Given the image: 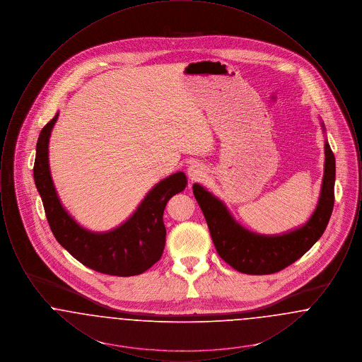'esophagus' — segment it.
Listing matches in <instances>:
<instances>
[{"mask_svg":"<svg viewBox=\"0 0 362 362\" xmlns=\"http://www.w3.org/2000/svg\"><path fill=\"white\" fill-rule=\"evenodd\" d=\"M187 175L191 182H198L205 176V168L199 163H192L187 168Z\"/></svg>","mask_w":362,"mask_h":362,"instance_id":"esophagus-1","label":"esophagus"}]
</instances>
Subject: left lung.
Returning a JSON list of instances; mask_svg holds the SVG:
<instances>
[{
  "mask_svg": "<svg viewBox=\"0 0 362 362\" xmlns=\"http://www.w3.org/2000/svg\"><path fill=\"white\" fill-rule=\"evenodd\" d=\"M322 130L326 134L325 123ZM325 173L317 205L305 224L279 235H262L235 220L224 202L199 183L194 197L205 216L211 240L228 264L244 274H273L301 258L322 238L334 207L335 157L325 139Z\"/></svg>",
  "mask_w": 362,
  "mask_h": 362,
  "instance_id": "8db88e82",
  "label": "left lung"
}]
</instances>
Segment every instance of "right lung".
Wrapping results in <instances>:
<instances>
[{"instance_id":"right-lung-1","label":"right lung","mask_w":362,"mask_h":362,"mask_svg":"<svg viewBox=\"0 0 362 362\" xmlns=\"http://www.w3.org/2000/svg\"><path fill=\"white\" fill-rule=\"evenodd\" d=\"M59 112L40 132L36 144L34 180L46 217L57 241L84 266L110 276L142 274L161 258L165 245L163 214L173 195L187 186L185 173L160 180L144 197L133 214L105 232L89 230L78 224L64 207L52 182L49 142Z\"/></svg>"}]
</instances>
